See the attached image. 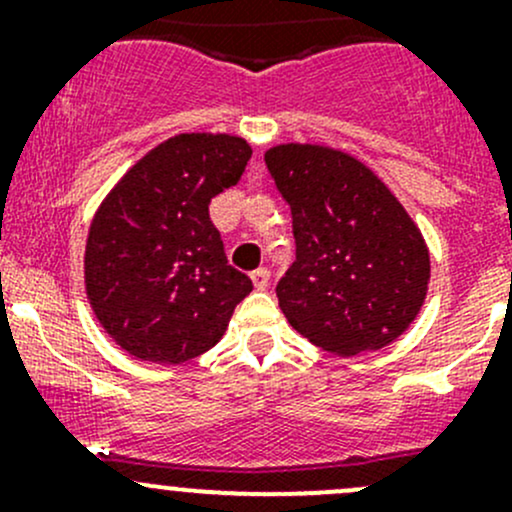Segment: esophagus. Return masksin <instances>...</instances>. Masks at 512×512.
<instances>
[{
    "mask_svg": "<svg viewBox=\"0 0 512 512\" xmlns=\"http://www.w3.org/2000/svg\"><path fill=\"white\" fill-rule=\"evenodd\" d=\"M250 277L255 289H267V285H270V270H267V267H260V270L252 272Z\"/></svg>",
    "mask_w": 512,
    "mask_h": 512,
    "instance_id": "1",
    "label": "esophagus"
}]
</instances>
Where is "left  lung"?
Here are the masks:
<instances>
[{
  "label": "left lung",
  "instance_id": "left-lung-1",
  "mask_svg": "<svg viewBox=\"0 0 512 512\" xmlns=\"http://www.w3.org/2000/svg\"><path fill=\"white\" fill-rule=\"evenodd\" d=\"M292 210L297 260L277 282L287 322L314 347L356 356L394 342L426 299L431 260L404 205L342 151L287 143L265 153Z\"/></svg>",
  "mask_w": 512,
  "mask_h": 512
}]
</instances>
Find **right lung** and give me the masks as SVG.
Returning <instances> with one entry per match:
<instances>
[{"mask_svg": "<svg viewBox=\"0 0 512 512\" xmlns=\"http://www.w3.org/2000/svg\"><path fill=\"white\" fill-rule=\"evenodd\" d=\"M252 148L225 133H180L108 193L89 230L86 294L128 354L183 364L225 334L252 280L227 265L210 200L245 173Z\"/></svg>", "mask_w": 512, "mask_h": 512, "instance_id": "obj_1", "label": "right lung"}]
</instances>
